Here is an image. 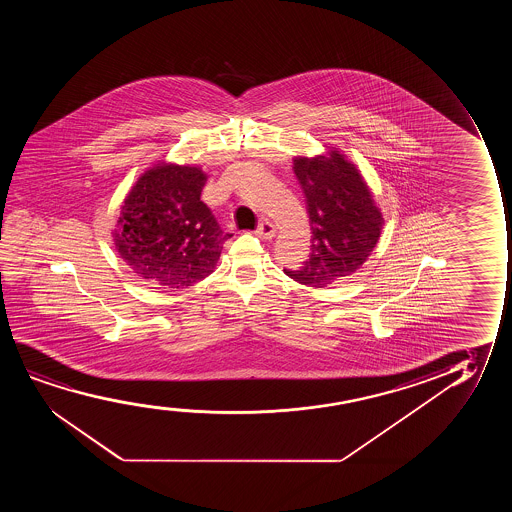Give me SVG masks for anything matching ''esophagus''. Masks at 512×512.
Instances as JSON below:
<instances>
[{"label": "esophagus", "mask_w": 512, "mask_h": 512, "mask_svg": "<svg viewBox=\"0 0 512 512\" xmlns=\"http://www.w3.org/2000/svg\"><path fill=\"white\" fill-rule=\"evenodd\" d=\"M255 234L262 239H273L274 234H276V227H274L273 222H269V220H262L259 225H257V231Z\"/></svg>", "instance_id": "esophagus-1"}]
</instances>
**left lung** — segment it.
<instances>
[{
  "label": "left lung",
  "mask_w": 512,
  "mask_h": 512,
  "mask_svg": "<svg viewBox=\"0 0 512 512\" xmlns=\"http://www.w3.org/2000/svg\"><path fill=\"white\" fill-rule=\"evenodd\" d=\"M294 173L306 197L311 253L292 280L323 288L355 273L378 243L383 217L357 166L339 150L295 157Z\"/></svg>",
  "instance_id": "obj_1"
}]
</instances>
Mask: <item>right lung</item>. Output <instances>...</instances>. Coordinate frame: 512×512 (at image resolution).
I'll return each instance as SVG.
<instances>
[{"label":"right lung","mask_w":512,"mask_h":512,"mask_svg":"<svg viewBox=\"0 0 512 512\" xmlns=\"http://www.w3.org/2000/svg\"><path fill=\"white\" fill-rule=\"evenodd\" d=\"M206 180L197 166L161 162L129 190L113 241L141 280L187 288L213 273L232 234L222 232L201 201Z\"/></svg>","instance_id":"obj_1"}]
</instances>
